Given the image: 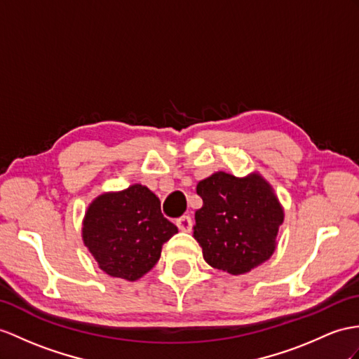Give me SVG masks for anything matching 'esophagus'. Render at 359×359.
<instances>
[{
    "instance_id": "obj_1",
    "label": "esophagus",
    "mask_w": 359,
    "mask_h": 359,
    "mask_svg": "<svg viewBox=\"0 0 359 359\" xmlns=\"http://www.w3.org/2000/svg\"><path fill=\"white\" fill-rule=\"evenodd\" d=\"M177 225L181 231H190L191 230V217L190 216H181L177 219Z\"/></svg>"
}]
</instances>
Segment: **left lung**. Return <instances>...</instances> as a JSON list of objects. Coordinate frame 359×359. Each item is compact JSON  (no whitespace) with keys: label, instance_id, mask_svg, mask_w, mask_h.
Returning <instances> with one entry per match:
<instances>
[{"label":"left lung","instance_id":"obj_1","mask_svg":"<svg viewBox=\"0 0 359 359\" xmlns=\"http://www.w3.org/2000/svg\"><path fill=\"white\" fill-rule=\"evenodd\" d=\"M203 207L194 238L210 266L239 276L273 256L285 212L273 186L259 172L234 177L215 172L198 182Z\"/></svg>","mask_w":359,"mask_h":359}]
</instances>
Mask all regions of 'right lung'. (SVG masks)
I'll use <instances>...</instances> for the list:
<instances>
[{
  "mask_svg": "<svg viewBox=\"0 0 359 359\" xmlns=\"http://www.w3.org/2000/svg\"><path fill=\"white\" fill-rule=\"evenodd\" d=\"M177 225L161 215L160 199L143 184L107 191L88 205L82 241L99 268L135 282L155 266Z\"/></svg>",
  "mask_w": 359,
  "mask_h": 359,
  "instance_id": "right-lung-1",
  "label": "right lung"
}]
</instances>
